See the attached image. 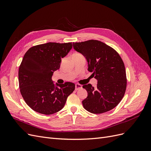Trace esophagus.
Masks as SVG:
<instances>
[{"label": "esophagus", "mask_w": 151, "mask_h": 151, "mask_svg": "<svg viewBox=\"0 0 151 151\" xmlns=\"http://www.w3.org/2000/svg\"><path fill=\"white\" fill-rule=\"evenodd\" d=\"M82 88V85L79 84H76L75 85V89L76 90H79Z\"/></svg>", "instance_id": "1"}]
</instances>
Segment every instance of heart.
Returning <instances> with one entry per match:
<instances>
[{"label":"heart","mask_w":151,"mask_h":151,"mask_svg":"<svg viewBox=\"0 0 151 151\" xmlns=\"http://www.w3.org/2000/svg\"><path fill=\"white\" fill-rule=\"evenodd\" d=\"M80 55L79 53H74V54H73L72 55V56H76V55Z\"/></svg>","instance_id":"b5f03b06"}]
</instances>
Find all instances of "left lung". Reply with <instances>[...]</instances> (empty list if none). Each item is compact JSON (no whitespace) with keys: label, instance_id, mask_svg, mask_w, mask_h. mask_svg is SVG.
I'll use <instances>...</instances> for the list:
<instances>
[{"label":"left lung","instance_id":"8db88e82","mask_svg":"<svg viewBox=\"0 0 151 151\" xmlns=\"http://www.w3.org/2000/svg\"><path fill=\"white\" fill-rule=\"evenodd\" d=\"M73 47L85 57L88 71L98 81L95 88L91 84L83 86L88 94L82 101L84 108L90 113L99 114L116 107L127 87L125 68L119 54L98 40L73 43Z\"/></svg>","mask_w":151,"mask_h":151}]
</instances>
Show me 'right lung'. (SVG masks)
<instances>
[{
  "instance_id": "obj_1",
  "label": "right lung",
  "mask_w": 151,
  "mask_h": 151,
  "mask_svg": "<svg viewBox=\"0 0 151 151\" xmlns=\"http://www.w3.org/2000/svg\"><path fill=\"white\" fill-rule=\"evenodd\" d=\"M72 48V43L49 42L31 47L25 53L18 73L19 89L25 102L34 111L44 115L59 111L74 91V83L55 84L52 78L60 68L61 58Z\"/></svg>"
}]
</instances>
